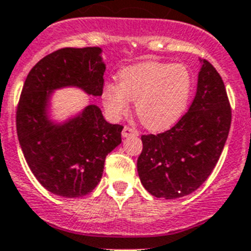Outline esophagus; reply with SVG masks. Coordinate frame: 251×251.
<instances>
[{"instance_id":"34e87169","label":"esophagus","mask_w":251,"mask_h":251,"mask_svg":"<svg viewBox=\"0 0 251 251\" xmlns=\"http://www.w3.org/2000/svg\"><path fill=\"white\" fill-rule=\"evenodd\" d=\"M139 132L138 130H135L134 127H130V126H125L122 129V136L124 138H129V136H138Z\"/></svg>"}]
</instances>
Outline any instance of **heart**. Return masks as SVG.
Here are the masks:
<instances>
[{"label":"heart","instance_id":"b5f03b06","mask_svg":"<svg viewBox=\"0 0 251 251\" xmlns=\"http://www.w3.org/2000/svg\"><path fill=\"white\" fill-rule=\"evenodd\" d=\"M193 92V76L182 64L145 61L122 69L119 84H104L102 102L120 117L135 102L138 119L151 130H165L184 115Z\"/></svg>","mask_w":251,"mask_h":251}]
</instances>
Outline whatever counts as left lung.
I'll use <instances>...</instances> for the list:
<instances>
[{
	"label": "left lung",
	"mask_w": 251,
	"mask_h": 251,
	"mask_svg": "<svg viewBox=\"0 0 251 251\" xmlns=\"http://www.w3.org/2000/svg\"><path fill=\"white\" fill-rule=\"evenodd\" d=\"M231 126V106L221 75L201 60L197 94L176 125L143 135L138 174L155 198L177 199L195 191L220 159Z\"/></svg>",
	"instance_id": "obj_1"
}]
</instances>
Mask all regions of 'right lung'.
<instances>
[{
  "mask_svg": "<svg viewBox=\"0 0 251 251\" xmlns=\"http://www.w3.org/2000/svg\"><path fill=\"white\" fill-rule=\"evenodd\" d=\"M100 47L61 48L42 58L25 79L16 111V131L25 161L39 184L64 198L84 197L102 178L109 151L124 126L104 120L96 104L64 124L47 117L54 89L76 86L102 96L106 65Z\"/></svg>",
  "mask_w": 251,
  "mask_h": 251,
  "instance_id": "right-lung-1",
  "label": "right lung"
}]
</instances>
